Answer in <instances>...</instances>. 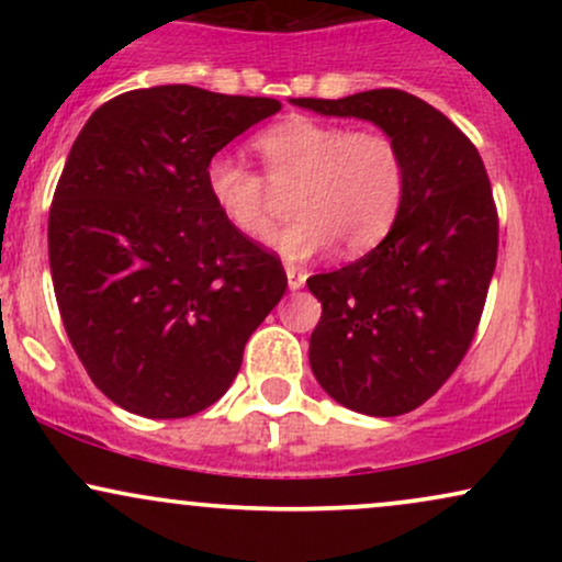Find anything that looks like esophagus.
Here are the masks:
<instances>
[{
	"label": "esophagus",
	"instance_id": "esophagus-1",
	"mask_svg": "<svg viewBox=\"0 0 562 562\" xmlns=\"http://www.w3.org/2000/svg\"><path fill=\"white\" fill-rule=\"evenodd\" d=\"M285 274H288L290 290H299V288H303V282H306V272H303V269H299V267H293V263H288Z\"/></svg>",
	"mask_w": 562,
	"mask_h": 562
}]
</instances>
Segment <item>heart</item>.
<instances>
[{
    "instance_id": "heart-1",
    "label": "heart",
    "mask_w": 562,
    "mask_h": 562,
    "mask_svg": "<svg viewBox=\"0 0 562 562\" xmlns=\"http://www.w3.org/2000/svg\"><path fill=\"white\" fill-rule=\"evenodd\" d=\"M263 171L229 153L205 164L211 203L237 235L263 243L282 214H299L277 237L285 259H312L333 243L348 256L372 250L393 229L406 198L402 145L383 128L290 119L256 137Z\"/></svg>"
}]
</instances>
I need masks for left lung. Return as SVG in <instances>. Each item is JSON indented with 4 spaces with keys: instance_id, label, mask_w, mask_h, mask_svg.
<instances>
[{
    "instance_id": "left-lung-1",
    "label": "left lung",
    "mask_w": 562,
    "mask_h": 562,
    "mask_svg": "<svg viewBox=\"0 0 562 562\" xmlns=\"http://www.w3.org/2000/svg\"><path fill=\"white\" fill-rule=\"evenodd\" d=\"M293 102L372 121L404 150L406 198L385 240L306 280L322 303L308 346L322 389L362 415H404L447 383L479 330L499 248L486 166L447 115L402 89Z\"/></svg>"
}]
</instances>
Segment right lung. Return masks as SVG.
Returning a JSON list of instances; mask_svg holds the SVG:
<instances>
[{"label":"right lung","mask_w":562,"mask_h":562,"mask_svg":"<svg viewBox=\"0 0 562 562\" xmlns=\"http://www.w3.org/2000/svg\"><path fill=\"white\" fill-rule=\"evenodd\" d=\"M280 108L187 83L134 89L70 147L49 209L57 308L92 383L134 415L218 402L285 293L280 256L237 235L205 190V164Z\"/></svg>","instance_id":"1"}]
</instances>
